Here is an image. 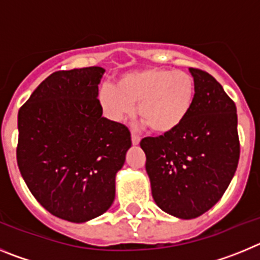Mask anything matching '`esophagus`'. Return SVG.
<instances>
[{
    "instance_id": "esophagus-1",
    "label": "esophagus",
    "mask_w": 260,
    "mask_h": 260,
    "mask_svg": "<svg viewBox=\"0 0 260 260\" xmlns=\"http://www.w3.org/2000/svg\"><path fill=\"white\" fill-rule=\"evenodd\" d=\"M132 142H133V144H134V146H138V144L141 143V138L138 137L135 133H133V134H132Z\"/></svg>"
}]
</instances>
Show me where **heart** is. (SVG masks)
<instances>
[{
  "label": "heart",
  "instance_id": "heart-1",
  "mask_svg": "<svg viewBox=\"0 0 260 260\" xmlns=\"http://www.w3.org/2000/svg\"><path fill=\"white\" fill-rule=\"evenodd\" d=\"M99 104L113 122H122L135 113L155 134L167 135L180 127L192 109L195 82L183 71L148 68L121 75L116 87L99 91Z\"/></svg>",
  "mask_w": 260,
  "mask_h": 260
}]
</instances>
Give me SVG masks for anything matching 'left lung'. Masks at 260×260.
<instances>
[{
    "instance_id": "obj_1",
    "label": "left lung",
    "mask_w": 260,
    "mask_h": 260,
    "mask_svg": "<svg viewBox=\"0 0 260 260\" xmlns=\"http://www.w3.org/2000/svg\"><path fill=\"white\" fill-rule=\"evenodd\" d=\"M189 71L195 99L185 122L171 134L141 142L153 201L183 220L203 215L220 201L240 158L236 104L212 75Z\"/></svg>"
}]
</instances>
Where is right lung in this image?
Masks as SVG:
<instances>
[{
  "label": "right lung",
  "instance_id": "add662e5",
  "mask_svg": "<svg viewBox=\"0 0 260 260\" xmlns=\"http://www.w3.org/2000/svg\"><path fill=\"white\" fill-rule=\"evenodd\" d=\"M104 73L99 66L56 71L18 113L17 161L27 187L52 215L78 224L113 204L132 147L128 128L103 117Z\"/></svg>",
  "mask_w": 260,
  "mask_h": 260
}]
</instances>
